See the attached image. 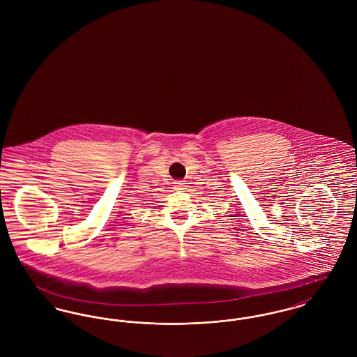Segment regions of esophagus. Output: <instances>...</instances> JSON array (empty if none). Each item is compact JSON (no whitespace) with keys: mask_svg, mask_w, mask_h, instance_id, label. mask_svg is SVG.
Returning <instances> with one entry per match:
<instances>
[{"mask_svg":"<svg viewBox=\"0 0 357 357\" xmlns=\"http://www.w3.org/2000/svg\"><path fill=\"white\" fill-rule=\"evenodd\" d=\"M174 187H176V189H178V190H184L185 187H187V183L185 181H176Z\"/></svg>","mask_w":357,"mask_h":357,"instance_id":"34e87169","label":"esophagus"}]
</instances>
